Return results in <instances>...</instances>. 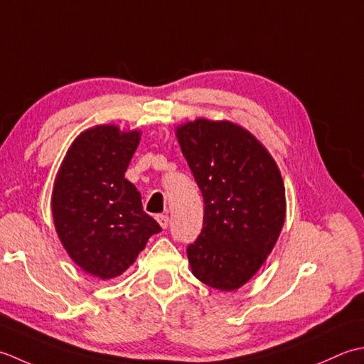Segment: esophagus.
Instances as JSON below:
<instances>
[{
    "mask_svg": "<svg viewBox=\"0 0 364 364\" xmlns=\"http://www.w3.org/2000/svg\"><path fill=\"white\" fill-rule=\"evenodd\" d=\"M157 221H159V225L163 228V229H166L168 228V223H169V218H168V215H163V213H160V215H157Z\"/></svg>",
    "mask_w": 364,
    "mask_h": 364,
    "instance_id": "34e87169",
    "label": "esophagus"
}]
</instances>
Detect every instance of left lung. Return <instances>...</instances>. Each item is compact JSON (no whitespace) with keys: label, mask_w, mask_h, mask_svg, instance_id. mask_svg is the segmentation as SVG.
<instances>
[{"label":"left lung","mask_w":364,"mask_h":364,"mask_svg":"<svg viewBox=\"0 0 364 364\" xmlns=\"http://www.w3.org/2000/svg\"><path fill=\"white\" fill-rule=\"evenodd\" d=\"M176 136L204 199L203 231L187 248L191 273L235 291L261 269L283 229L279 168L253 133L231 121L198 117L177 125Z\"/></svg>","instance_id":"8db88e82"}]
</instances>
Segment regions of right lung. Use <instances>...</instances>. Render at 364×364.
I'll list each match as a JSON object with an SVG mask.
<instances>
[{
    "mask_svg": "<svg viewBox=\"0 0 364 364\" xmlns=\"http://www.w3.org/2000/svg\"><path fill=\"white\" fill-rule=\"evenodd\" d=\"M141 132L102 124L73 139L55 177L51 213L64 250L100 279L122 275L161 231L125 179Z\"/></svg>",
    "mask_w": 364,
    "mask_h": 364,
    "instance_id": "add662e5",
    "label": "right lung"
}]
</instances>
